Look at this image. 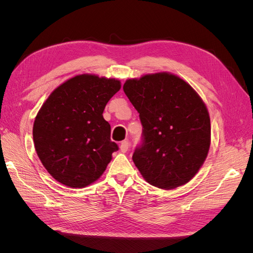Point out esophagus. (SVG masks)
Segmentation results:
<instances>
[{
  "label": "esophagus",
  "mask_w": 253,
  "mask_h": 253,
  "mask_svg": "<svg viewBox=\"0 0 253 253\" xmlns=\"http://www.w3.org/2000/svg\"><path fill=\"white\" fill-rule=\"evenodd\" d=\"M128 147H129L128 141L127 140H124V141L121 142V144H120V151L122 153H126L128 150Z\"/></svg>",
  "instance_id": "esophagus-1"
}]
</instances>
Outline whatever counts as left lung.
<instances>
[{
  "label": "left lung",
  "mask_w": 253,
  "mask_h": 253,
  "mask_svg": "<svg viewBox=\"0 0 253 253\" xmlns=\"http://www.w3.org/2000/svg\"><path fill=\"white\" fill-rule=\"evenodd\" d=\"M124 90L142 125L135 166L152 186L170 190L185 185L201 169L210 148V117L202 98L169 73L128 79Z\"/></svg>",
  "instance_id": "obj_1"
}]
</instances>
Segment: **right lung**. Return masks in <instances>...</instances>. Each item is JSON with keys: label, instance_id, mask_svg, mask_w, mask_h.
<instances>
[{"label": "right lung", "instance_id": "obj_1", "mask_svg": "<svg viewBox=\"0 0 253 253\" xmlns=\"http://www.w3.org/2000/svg\"><path fill=\"white\" fill-rule=\"evenodd\" d=\"M119 80L95 75L75 76L58 86L38 112L34 143L42 165L57 181L84 188L105 171L113 152L111 126L103 118Z\"/></svg>", "mask_w": 253, "mask_h": 253}]
</instances>
